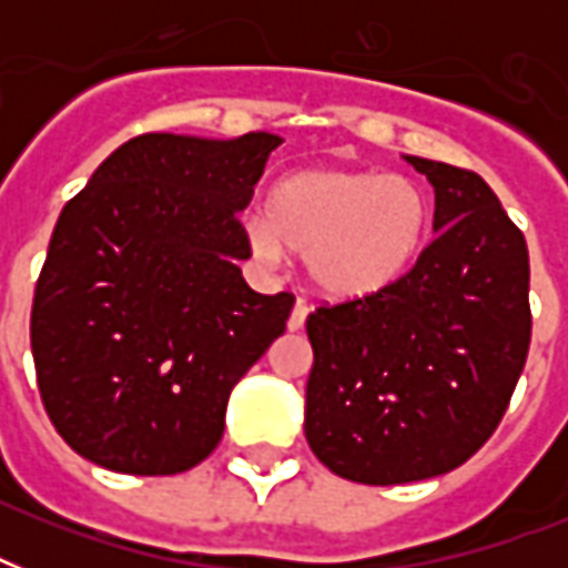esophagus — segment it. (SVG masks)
Here are the masks:
<instances>
[{"label":"esophagus","mask_w":568,"mask_h":568,"mask_svg":"<svg viewBox=\"0 0 568 568\" xmlns=\"http://www.w3.org/2000/svg\"><path fill=\"white\" fill-rule=\"evenodd\" d=\"M306 318H310V306H306L303 301H297L294 303L292 315H288V333H297V329H303Z\"/></svg>","instance_id":"1"}]
</instances>
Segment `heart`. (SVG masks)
<instances>
[{
    "label": "heart",
    "mask_w": 568,
    "mask_h": 568,
    "mask_svg": "<svg viewBox=\"0 0 568 568\" xmlns=\"http://www.w3.org/2000/svg\"><path fill=\"white\" fill-rule=\"evenodd\" d=\"M250 253L280 265L303 253L306 280L327 301H368L400 283L430 230V200L397 173L297 171L244 217Z\"/></svg>",
    "instance_id": "1"
}]
</instances>
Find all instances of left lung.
Masks as SVG:
<instances>
[{"label":"left lung","instance_id":"1","mask_svg":"<svg viewBox=\"0 0 568 568\" xmlns=\"http://www.w3.org/2000/svg\"><path fill=\"white\" fill-rule=\"evenodd\" d=\"M436 194L415 267L306 318L303 430L333 475L368 486L463 466L507 413L530 347L528 244L477 173L404 155Z\"/></svg>","mask_w":568,"mask_h":568}]
</instances>
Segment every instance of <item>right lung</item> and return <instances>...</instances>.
Returning <instances> with one entry per match:
<instances>
[{
    "label": "right lung",
    "mask_w": 568,
    "mask_h": 568,
    "mask_svg": "<svg viewBox=\"0 0 568 568\" xmlns=\"http://www.w3.org/2000/svg\"><path fill=\"white\" fill-rule=\"evenodd\" d=\"M283 138L150 132L58 217L31 306L49 422L97 466L180 475L223 436L230 392L283 336L294 297L253 292L244 212Z\"/></svg>",
    "instance_id": "right-lung-1"
}]
</instances>
